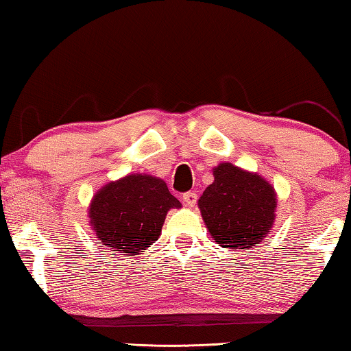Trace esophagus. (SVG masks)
Masks as SVG:
<instances>
[{
    "mask_svg": "<svg viewBox=\"0 0 351 351\" xmlns=\"http://www.w3.org/2000/svg\"><path fill=\"white\" fill-rule=\"evenodd\" d=\"M181 199H182V203L186 204V206L193 207L195 204H197V193H195V192H187V193L182 195Z\"/></svg>",
    "mask_w": 351,
    "mask_h": 351,
    "instance_id": "obj_1",
    "label": "esophagus"
}]
</instances>
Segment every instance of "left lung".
<instances>
[{
    "label": "left lung",
    "instance_id": "obj_1",
    "mask_svg": "<svg viewBox=\"0 0 351 351\" xmlns=\"http://www.w3.org/2000/svg\"><path fill=\"white\" fill-rule=\"evenodd\" d=\"M213 181L198 206L212 239L229 249L257 246L276 217V192L263 178L229 162L213 169Z\"/></svg>",
    "mask_w": 351,
    "mask_h": 351
}]
</instances>
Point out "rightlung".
Returning a JSON list of instances; mask_svg holds the SVG:
<instances>
[{"mask_svg":"<svg viewBox=\"0 0 351 351\" xmlns=\"http://www.w3.org/2000/svg\"><path fill=\"white\" fill-rule=\"evenodd\" d=\"M171 207H181V203L162 180L128 175L99 190L90 218L100 245L123 255H138L159 239Z\"/></svg>","mask_w":351,"mask_h":351,"instance_id":"1","label":"right lung"}]
</instances>
